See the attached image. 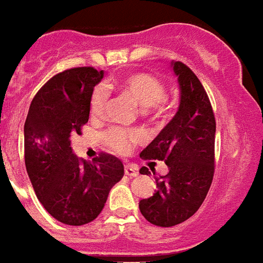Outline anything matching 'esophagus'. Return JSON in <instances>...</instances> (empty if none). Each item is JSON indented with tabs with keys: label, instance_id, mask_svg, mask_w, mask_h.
<instances>
[{
	"label": "esophagus",
	"instance_id": "34e87169",
	"mask_svg": "<svg viewBox=\"0 0 263 263\" xmlns=\"http://www.w3.org/2000/svg\"><path fill=\"white\" fill-rule=\"evenodd\" d=\"M125 175L130 176V177H136V176L138 175V172H137L136 166L126 164V165H125Z\"/></svg>",
	"mask_w": 263,
	"mask_h": 263
}]
</instances>
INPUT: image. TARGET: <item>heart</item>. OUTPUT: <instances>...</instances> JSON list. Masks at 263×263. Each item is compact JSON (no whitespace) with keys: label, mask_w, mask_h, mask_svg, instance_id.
I'll return each mask as SVG.
<instances>
[{"label":"heart","mask_w":263,"mask_h":263,"mask_svg":"<svg viewBox=\"0 0 263 263\" xmlns=\"http://www.w3.org/2000/svg\"><path fill=\"white\" fill-rule=\"evenodd\" d=\"M110 90H118L129 95L141 107H147L146 114L155 118H161L168 114L165 101V87L161 80L147 72H134L117 80L107 86ZM108 92L103 86H98L90 101V111L92 118H99L103 114ZM103 140L108 147L118 153H129L134 145L144 140V133L136 129L111 127L103 134Z\"/></svg>","instance_id":"obj_1"}]
</instances>
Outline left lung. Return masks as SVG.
Listing matches in <instances>:
<instances>
[{
  "mask_svg": "<svg viewBox=\"0 0 263 263\" xmlns=\"http://www.w3.org/2000/svg\"><path fill=\"white\" fill-rule=\"evenodd\" d=\"M172 66L181 90L179 110L140 155L142 160L165 161L169 168L165 176L156 177L153 196L140 201L141 214L158 227L190 219L204 201L215 172L216 122L210 98L190 67L181 62ZM140 173L151 172L142 166Z\"/></svg>",
  "mask_w": 263,
  "mask_h": 263,
  "instance_id": "8db88e82",
  "label": "left lung"
}]
</instances>
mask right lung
<instances>
[{
  "instance_id": "1",
  "label": "right lung",
  "mask_w": 263,
  "mask_h": 263,
  "mask_svg": "<svg viewBox=\"0 0 263 263\" xmlns=\"http://www.w3.org/2000/svg\"><path fill=\"white\" fill-rule=\"evenodd\" d=\"M102 78L94 67L56 73L32 99L24 126L30 183L43 207L64 224L92 222L123 177V164L114 156L101 153L88 162L71 149V138L88 122L91 94Z\"/></svg>"
}]
</instances>
